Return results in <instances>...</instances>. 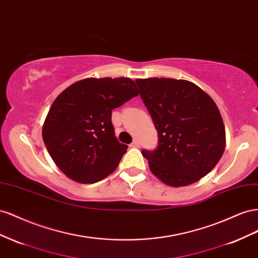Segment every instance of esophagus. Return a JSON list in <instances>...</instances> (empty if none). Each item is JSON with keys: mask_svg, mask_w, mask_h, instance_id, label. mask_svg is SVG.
<instances>
[{"mask_svg": "<svg viewBox=\"0 0 258 258\" xmlns=\"http://www.w3.org/2000/svg\"><path fill=\"white\" fill-rule=\"evenodd\" d=\"M131 147H132V148H139V147H141V145H139V142L135 141V142H133V143L131 144Z\"/></svg>", "mask_w": 258, "mask_h": 258, "instance_id": "1", "label": "esophagus"}]
</instances>
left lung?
Masks as SVG:
<instances>
[{
    "mask_svg": "<svg viewBox=\"0 0 258 258\" xmlns=\"http://www.w3.org/2000/svg\"><path fill=\"white\" fill-rule=\"evenodd\" d=\"M136 83L158 131L157 149L142 151L150 171L171 187L200 180L226 147L225 125L214 100L187 80L150 78Z\"/></svg>",
    "mask_w": 258,
    "mask_h": 258,
    "instance_id": "1",
    "label": "left lung"
}]
</instances>
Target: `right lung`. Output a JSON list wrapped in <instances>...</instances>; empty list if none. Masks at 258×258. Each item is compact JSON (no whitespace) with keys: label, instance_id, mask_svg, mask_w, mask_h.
Here are the masks:
<instances>
[{"label":"right lung","instance_id":"obj_1","mask_svg":"<svg viewBox=\"0 0 258 258\" xmlns=\"http://www.w3.org/2000/svg\"><path fill=\"white\" fill-rule=\"evenodd\" d=\"M138 94L130 78H88L58 95L44 121L42 137L68 178L94 183L115 170L127 146L114 135L112 110Z\"/></svg>","mask_w":258,"mask_h":258}]
</instances>
